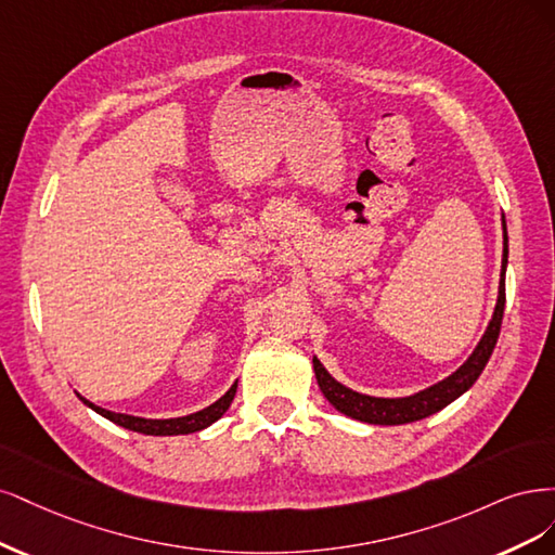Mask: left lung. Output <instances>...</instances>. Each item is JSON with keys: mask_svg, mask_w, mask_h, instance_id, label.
Listing matches in <instances>:
<instances>
[{"mask_svg": "<svg viewBox=\"0 0 555 555\" xmlns=\"http://www.w3.org/2000/svg\"><path fill=\"white\" fill-rule=\"evenodd\" d=\"M503 267H500V288H498V304L491 323L481 336V341L473 350L463 366H459L450 378H444L436 383L434 387H428L424 391H417L413 397H403V399H378V397H366L360 395V391H352L346 385L336 383L327 369L320 364L318 357H313V371H315V380L320 391H323L325 399L338 410L352 420H360L366 424H380V426H397V424H408V422H417L428 415L438 413L444 405H450L454 399H459L463 391H468L475 380L479 378V373L485 371L489 357L495 348L500 325H503V311H505V270H507V225L503 217Z\"/></svg>", "mask_w": 555, "mask_h": 555, "instance_id": "obj_1", "label": "left lung"}]
</instances>
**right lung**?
<instances>
[{
	"label": "right lung",
	"mask_w": 555,
	"mask_h": 555,
	"mask_svg": "<svg viewBox=\"0 0 555 555\" xmlns=\"http://www.w3.org/2000/svg\"><path fill=\"white\" fill-rule=\"evenodd\" d=\"M235 391H237V383L232 385L225 395L217 401L207 405L205 410H198V413L186 415V417H175V420H145V417H133V415H121V413H111V410L99 408L94 403H89L87 399H82V403H87L92 410H96L99 415H103L105 420H111L124 428H129V431L135 434H145V436H184V434H195V431H203L209 424L217 422L219 417H223L225 410L230 408L232 399H235Z\"/></svg>",
	"instance_id": "obj_1"
}]
</instances>
